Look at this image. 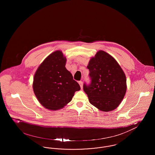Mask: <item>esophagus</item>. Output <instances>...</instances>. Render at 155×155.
<instances>
[{
    "mask_svg": "<svg viewBox=\"0 0 155 155\" xmlns=\"http://www.w3.org/2000/svg\"><path fill=\"white\" fill-rule=\"evenodd\" d=\"M78 84H79V85H80L81 88L82 89V81H79V82H78Z\"/></svg>",
    "mask_w": 155,
    "mask_h": 155,
    "instance_id": "esophagus-1",
    "label": "esophagus"
}]
</instances>
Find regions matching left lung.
Returning <instances> with one entry per match:
<instances>
[{
	"label": "left lung",
	"mask_w": 155,
	"mask_h": 155,
	"mask_svg": "<svg viewBox=\"0 0 155 155\" xmlns=\"http://www.w3.org/2000/svg\"><path fill=\"white\" fill-rule=\"evenodd\" d=\"M87 68L91 84H84L83 89L91 104L99 110L110 111L116 109L127 91L125 73L110 54L99 51L91 58Z\"/></svg>",
	"instance_id": "left-lung-1"
}]
</instances>
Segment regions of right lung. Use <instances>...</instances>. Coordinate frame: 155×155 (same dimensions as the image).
I'll list each match as a JSON object with an SVG mask.
<instances>
[{
	"instance_id": "add662e5",
	"label": "right lung",
	"mask_w": 155,
	"mask_h": 155,
	"mask_svg": "<svg viewBox=\"0 0 155 155\" xmlns=\"http://www.w3.org/2000/svg\"><path fill=\"white\" fill-rule=\"evenodd\" d=\"M66 61L63 52L56 51L45 59L34 74V92L39 102L48 110L63 108L81 89L67 70Z\"/></svg>"
}]
</instances>
